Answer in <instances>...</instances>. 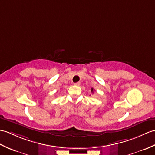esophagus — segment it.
Listing matches in <instances>:
<instances>
[{
	"mask_svg": "<svg viewBox=\"0 0 155 155\" xmlns=\"http://www.w3.org/2000/svg\"><path fill=\"white\" fill-rule=\"evenodd\" d=\"M74 85L75 86H80L81 85V82H77V83H74Z\"/></svg>",
	"mask_w": 155,
	"mask_h": 155,
	"instance_id": "34e87169",
	"label": "esophagus"
}]
</instances>
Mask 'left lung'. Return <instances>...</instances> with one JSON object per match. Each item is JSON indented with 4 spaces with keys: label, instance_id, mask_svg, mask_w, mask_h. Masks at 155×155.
I'll return each instance as SVG.
<instances>
[{
    "label": "left lung",
    "instance_id": "8db88e82",
    "mask_svg": "<svg viewBox=\"0 0 155 155\" xmlns=\"http://www.w3.org/2000/svg\"><path fill=\"white\" fill-rule=\"evenodd\" d=\"M91 92H92V93H93V92H94V89H93L92 88H91Z\"/></svg>",
    "mask_w": 155,
    "mask_h": 155
}]
</instances>
